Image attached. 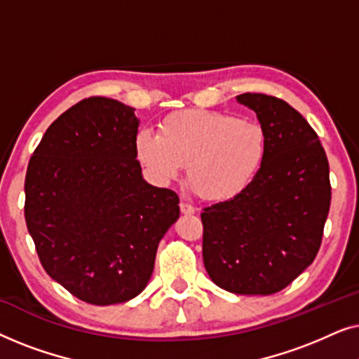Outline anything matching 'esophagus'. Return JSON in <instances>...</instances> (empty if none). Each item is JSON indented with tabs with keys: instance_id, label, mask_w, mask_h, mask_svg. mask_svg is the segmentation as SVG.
Wrapping results in <instances>:
<instances>
[{
	"instance_id": "34e87169",
	"label": "esophagus",
	"mask_w": 359,
	"mask_h": 359,
	"mask_svg": "<svg viewBox=\"0 0 359 359\" xmlns=\"http://www.w3.org/2000/svg\"><path fill=\"white\" fill-rule=\"evenodd\" d=\"M180 209H181V212H183V214H189V215L196 212V209L193 208V205L184 203V201H181V203H180Z\"/></svg>"
}]
</instances>
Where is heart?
<instances>
[{"label":"heart","instance_id":"heart-1","mask_svg":"<svg viewBox=\"0 0 359 359\" xmlns=\"http://www.w3.org/2000/svg\"><path fill=\"white\" fill-rule=\"evenodd\" d=\"M135 151L155 183H173L186 165L193 191L220 203L237 198L257 178L266 156V134L257 121L189 109L161 121L158 134L142 129Z\"/></svg>","mask_w":359,"mask_h":359}]
</instances>
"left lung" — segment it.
<instances>
[{"label": "left lung", "instance_id": "8db88e82", "mask_svg": "<svg viewBox=\"0 0 359 359\" xmlns=\"http://www.w3.org/2000/svg\"><path fill=\"white\" fill-rule=\"evenodd\" d=\"M237 101L257 112L266 156L242 194L203 210V258L219 287L268 296L317 257L330 209V171L316 130L286 101L259 93Z\"/></svg>", "mask_w": 359, "mask_h": 359}]
</instances>
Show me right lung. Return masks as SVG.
<instances>
[{
    "label": "right lung",
    "instance_id": "add662e5",
    "mask_svg": "<svg viewBox=\"0 0 359 359\" xmlns=\"http://www.w3.org/2000/svg\"><path fill=\"white\" fill-rule=\"evenodd\" d=\"M134 107L93 96L57 117L29 160L27 230L48 276L95 306L144 291L160 240L180 217L175 191L147 183Z\"/></svg>",
    "mask_w": 359,
    "mask_h": 359
}]
</instances>
